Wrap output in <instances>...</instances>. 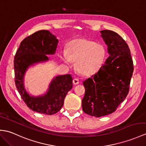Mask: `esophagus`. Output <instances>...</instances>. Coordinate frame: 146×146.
Listing matches in <instances>:
<instances>
[{
  "instance_id": "1",
  "label": "esophagus",
  "mask_w": 146,
  "mask_h": 146,
  "mask_svg": "<svg viewBox=\"0 0 146 146\" xmlns=\"http://www.w3.org/2000/svg\"><path fill=\"white\" fill-rule=\"evenodd\" d=\"M73 84H74V85H76V84H78L80 83L79 80L77 79V78H74L73 81Z\"/></svg>"
}]
</instances>
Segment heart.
I'll return each mask as SVG.
<instances>
[{"mask_svg": "<svg viewBox=\"0 0 146 146\" xmlns=\"http://www.w3.org/2000/svg\"><path fill=\"white\" fill-rule=\"evenodd\" d=\"M104 47L94 42L86 39L74 40L66 50H62L60 56L64 62L71 65L75 62L76 70L80 73L88 74L96 71L105 57Z\"/></svg>", "mask_w": 146, "mask_h": 146, "instance_id": "1", "label": "heart"}]
</instances>
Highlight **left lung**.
I'll return each mask as SVG.
<instances>
[{
	"instance_id": "left-lung-1",
	"label": "left lung",
	"mask_w": 146,
	"mask_h": 146,
	"mask_svg": "<svg viewBox=\"0 0 146 146\" xmlns=\"http://www.w3.org/2000/svg\"><path fill=\"white\" fill-rule=\"evenodd\" d=\"M110 56L92 76L83 81L84 113L96 117L116 110L129 93L134 70L131 52L122 37L111 30L100 31Z\"/></svg>"
}]
</instances>
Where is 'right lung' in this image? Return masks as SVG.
<instances>
[{
	"label": "right lung",
	"mask_w": 146,
	"mask_h": 146,
	"mask_svg": "<svg viewBox=\"0 0 146 146\" xmlns=\"http://www.w3.org/2000/svg\"><path fill=\"white\" fill-rule=\"evenodd\" d=\"M58 40L48 30L36 32L22 40L14 58L15 82L19 93L30 110L37 113L52 115L62 108L68 92L73 87L70 74L53 78L46 92L40 96H32L24 84L25 74L30 66L49 60L47 55L55 53Z\"/></svg>",
	"instance_id": "add662e5"
}]
</instances>
